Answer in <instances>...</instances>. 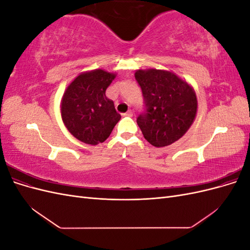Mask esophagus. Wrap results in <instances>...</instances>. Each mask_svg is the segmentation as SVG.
I'll use <instances>...</instances> for the list:
<instances>
[{
  "mask_svg": "<svg viewBox=\"0 0 250 250\" xmlns=\"http://www.w3.org/2000/svg\"><path fill=\"white\" fill-rule=\"evenodd\" d=\"M123 116L124 117H132L133 116V112H132V110H128L127 112L123 113Z\"/></svg>",
  "mask_w": 250,
  "mask_h": 250,
  "instance_id": "34e87169",
  "label": "esophagus"
}]
</instances>
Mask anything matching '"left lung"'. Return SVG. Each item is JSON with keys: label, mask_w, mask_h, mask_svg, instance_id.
Instances as JSON below:
<instances>
[{"label": "left lung", "mask_w": 250, "mask_h": 250, "mask_svg": "<svg viewBox=\"0 0 250 250\" xmlns=\"http://www.w3.org/2000/svg\"><path fill=\"white\" fill-rule=\"evenodd\" d=\"M134 77L145 105L137 119L144 138L154 147L171 145L188 131L196 117L194 89L168 71L139 70Z\"/></svg>", "instance_id": "8db88e82"}]
</instances>
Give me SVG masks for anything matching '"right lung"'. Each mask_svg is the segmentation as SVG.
I'll use <instances>...</instances> for the list:
<instances>
[{
	"mask_svg": "<svg viewBox=\"0 0 250 250\" xmlns=\"http://www.w3.org/2000/svg\"><path fill=\"white\" fill-rule=\"evenodd\" d=\"M116 75L103 70L80 74L67 86L62 102L65 127L79 141L98 145L106 140L121 116L105 96Z\"/></svg>",
	"mask_w": 250,
	"mask_h": 250,
	"instance_id": "1",
	"label": "right lung"
}]
</instances>
